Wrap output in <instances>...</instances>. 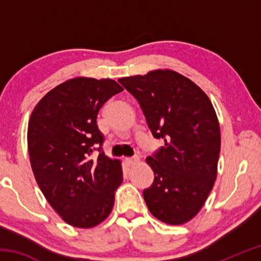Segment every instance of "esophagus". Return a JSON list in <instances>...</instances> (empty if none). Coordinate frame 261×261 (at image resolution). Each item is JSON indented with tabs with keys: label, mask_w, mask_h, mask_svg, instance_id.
<instances>
[{
	"label": "esophagus",
	"mask_w": 261,
	"mask_h": 261,
	"mask_svg": "<svg viewBox=\"0 0 261 261\" xmlns=\"http://www.w3.org/2000/svg\"><path fill=\"white\" fill-rule=\"evenodd\" d=\"M137 161H138V158H126V159H125V162H126V165L129 166V167L134 166Z\"/></svg>",
	"instance_id": "34e87169"
}]
</instances>
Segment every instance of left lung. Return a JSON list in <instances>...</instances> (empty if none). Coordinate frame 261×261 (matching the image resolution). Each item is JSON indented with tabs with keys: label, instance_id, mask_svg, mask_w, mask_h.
I'll use <instances>...</instances> for the list:
<instances>
[{
	"label": "left lung",
	"instance_id": "left-lung-1",
	"mask_svg": "<svg viewBox=\"0 0 261 261\" xmlns=\"http://www.w3.org/2000/svg\"><path fill=\"white\" fill-rule=\"evenodd\" d=\"M135 96L154 138L165 145L146 162L154 182L144 190L151 213L167 224L187 223L204 206L218 174L220 125L208 96L171 70L118 79Z\"/></svg>",
	"mask_w": 261,
	"mask_h": 261
}]
</instances>
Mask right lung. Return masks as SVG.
I'll return each mask as SVG.
<instances>
[{"label": "right lung", "instance_id": "right-lung-1", "mask_svg": "<svg viewBox=\"0 0 261 261\" xmlns=\"http://www.w3.org/2000/svg\"><path fill=\"white\" fill-rule=\"evenodd\" d=\"M122 91L113 79L72 78L48 92L31 114L28 146L35 180L70 226L95 227L113 210L123 171L102 151L96 117ZM94 150L98 158H91Z\"/></svg>", "mask_w": 261, "mask_h": 261}]
</instances>
